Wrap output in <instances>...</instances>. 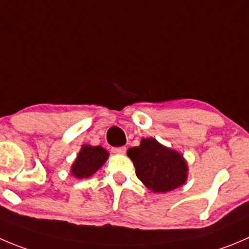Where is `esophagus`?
<instances>
[{
  "label": "esophagus",
  "instance_id": "obj_1",
  "mask_svg": "<svg viewBox=\"0 0 249 249\" xmlns=\"http://www.w3.org/2000/svg\"><path fill=\"white\" fill-rule=\"evenodd\" d=\"M112 151L115 154H124L126 152V147H114Z\"/></svg>",
  "mask_w": 249,
  "mask_h": 249
}]
</instances>
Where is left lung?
Listing matches in <instances>:
<instances>
[{
	"mask_svg": "<svg viewBox=\"0 0 249 249\" xmlns=\"http://www.w3.org/2000/svg\"><path fill=\"white\" fill-rule=\"evenodd\" d=\"M137 178L154 194L178 189L187 180L189 166L180 152L164 146L153 137L142 139L140 146L127 149Z\"/></svg>",
	"mask_w": 249,
	"mask_h": 249,
	"instance_id": "left-lung-1",
	"label": "left lung"
}]
</instances>
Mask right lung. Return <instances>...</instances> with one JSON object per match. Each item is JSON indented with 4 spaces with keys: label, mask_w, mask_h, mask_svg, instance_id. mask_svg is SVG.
I'll return each mask as SVG.
<instances>
[{
    "label": "right lung",
    "mask_w": 249,
    "mask_h": 249,
    "mask_svg": "<svg viewBox=\"0 0 249 249\" xmlns=\"http://www.w3.org/2000/svg\"><path fill=\"white\" fill-rule=\"evenodd\" d=\"M109 153L102 146L83 144L71 168V173L76 178H89L102 168Z\"/></svg>",
    "instance_id": "right-lung-1"
}]
</instances>
